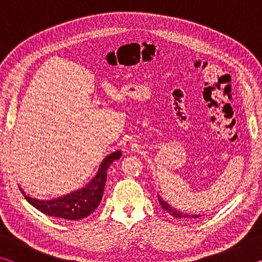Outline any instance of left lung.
I'll list each match as a JSON object with an SVG mask.
<instances>
[{
	"label": "left lung",
	"instance_id": "left-lung-1",
	"mask_svg": "<svg viewBox=\"0 0 262 262\" xmlns=\"http://www.w3.org/2000/svg\"><path fill=\"white\" fill-rule=\"evenodd\" d=\"M158 196V201L161 203V206L164 210H165L167 214H170L171 216L176 217V219H198V217H200V215H190V214H186V212L180 211L178 209H176V208L172 207L171 205H168L166 201H164L163 199L157 195Z\"/></svg>",
	"mask_w": 262,
	"mask_h": 262
}]
</instances>
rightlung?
Listing matches in <instances>:
<instances>
[{
  "label": "right lung",
  "mask_w": 262,
  "mask_h": 262,
  "mask_svg": "<svg viewBox=\"0 0 262 262\" xmlns=\"http://www.w3.org/2000/svg\"><path fill=\"white\" fill-rule=\"evenodd\" d=\"M121 155V150H117V151L107 155L100 163L98 172L94 178L84 187L66 194L63 196L50 199V200H39V199L31 198L20 186L19 189L30 205L48 216L60 217V219L67 221L85 219L99 206L104 194L108 167L114 161L120 158Z\"/></svg>",
  "instance_id": "1"
}]
</instances>
